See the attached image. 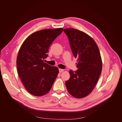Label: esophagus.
<instances>
[{
	"instance_id": "obj_1",
	"label": "esophagus",
	"mask_w": 122,
	"mask_h": 122,
	"mask_svg": "<svg viewBox=\"0 0 122 122\" xmlns=\"http://www.w3.org/2000/svg\"><path fill=\"white\" fill-rule=\"evenodd\" d=\"M64 71V69H59V72L60 73L63 72Z\"/></svg>"
}]
</instances>
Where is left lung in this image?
Here are the masks:
<instances>
[{
	"label": "left lung",
	"mask_w": 122,
	"mask_h": 122,
	"mask_svg": "<svg viewBox=\"0 0 122 122\" xmlns=\"http://www.w3.org/2000/svg\"><path fill=\"white\" fill-rule=\"evenodd\" d=\"M74 56L77 58L75 72L70 70L66 86L70 94L76 98L87 96L93 91L102 71V62L99 48L94 39L82 31L66 28Z\"/></svg>",
	"instance_id": "8db88e82"
}]
</instances>
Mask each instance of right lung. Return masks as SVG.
<instances>
[{"label":"right lung","instance_id":"right-lung-1","mask_svg":"<svg viewBox=\"0 0 122 122\" xmlns=\"http://www.w3.org/2000/svg\"><path fill=\"white\" fill-rule=\"evenodd\" d=\"M63 30L62 28L35 32L25 40L18 52L16 64L18 75L24 87L35 96L50 91L59 73L57 67L44 62L49 47Z\"/></svg>","mask_w":122,"mask_h":122}]
</instances>
